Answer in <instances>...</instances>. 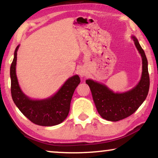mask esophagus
<instances>
[{"mask_svg": "<svg viewBox=\"0 0 158 158\" xmlns=\"http://www.w3.org/2000/svg\"><path fill=\"white\" fill-rule=\"evenodd\" d=\"M77 72H78V74L80 75V76L81 77H84V76H85V75H86V72H85V69H83V68H80L78 70H77Z\"/></svg>", "mask_w": 158, "mask_h": 158, "instance_id": "esophagus-1", "label": "esophagus"}]
</instances>
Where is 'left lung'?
<instances>
[{
  "label": "left lung",
  "instance_id": "obj_1",
  "mask_svg": "<svg viewBox=\"0 0 158 158\" xmlns=\"http://www.w3.org/2000/svg\"><path fill=\"white\" fill-rule=\"evenodd\" d=\"M137 50L142 56V73L139 83L129 91L114 93L104 84L93 80H86L85 83L91 90L93 99L101 116L106 120L118 122L131 116L137 111L147 98L150 88L148 60L137 39L131 36Z\"/></svg>",
  "mask_w": 158,
  "mask_h": 158
}]
</instances>
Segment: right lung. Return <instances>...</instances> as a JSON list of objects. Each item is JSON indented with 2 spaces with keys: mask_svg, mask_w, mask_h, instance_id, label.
Listing matches in <instances>:
<instances>
[{
  "mask_svg": "<svg viewBox=\"0 0 158 158\" xmlns=\"http://www.w3.org/2000/svg\"><path fill=\"white\" fill-rule=\"evenodd\" d=\"M10 69L11 86L10 91L13 101L21 113L34 124L40 126L51 127L62 123L70 111V102L75 88L81 83L78 75L70 77L60 89L50 98L43 100H32L22 92L19 87L16 73L17 51Z\"/></svg>",
  "mask_w": 158,
  "mask_h": 158,
  "instance_id": "obj_1",
  "label": "right lung"
}]
</instances>
